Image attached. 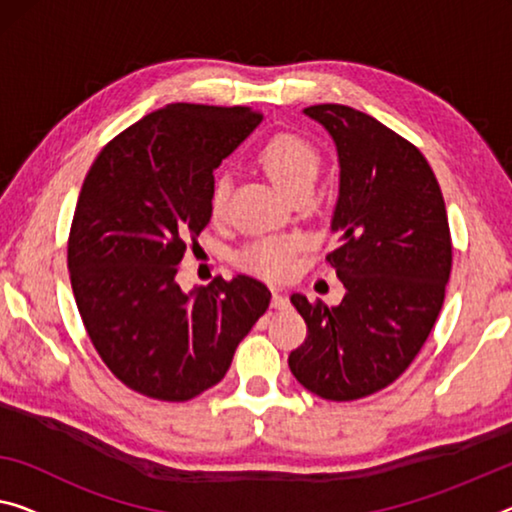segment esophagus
<instances>
[{
    "label": "esophagus",
    "mask_w": 512,
    "mask_h": 512,
    "mask_svg": "<svg viewBox=\"0 0 512 512\" xmlns=\"http://www.w3.org/2000/svg\"><path fill=\"white\" fill-rule=\"evenodd\" d=\"M290 297L279 288H272V309H288Z\"/></svg>",
    "instance_id": "obj_1"
}]
</instances>
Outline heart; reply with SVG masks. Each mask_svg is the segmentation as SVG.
<instances>
[{
  "label": "heart",
  "mask_w": 512,
  "mask_h": 512,
  "mask_svg": "<svg viewBox=\"0 0 512 512\" xmlns=\"http://www.w3.org/2000/svg\"><path fill=\"white\" fill-rule=\"evenodd\" d=\"M256 160L261 164L267 178H270L272 183L277 185V190L286 194L288 199L300 190H311L320 171V153L309 144V141L297 135H290V132L274 135L261 151H258ZM229 192V178L217 176L212 180L208 196L212 217H219L226 210ZM297 247H300L297 240L265 238L242 251L240 263L251 272L277 279L290 272V267L295 263Z\"/></svg>",
  "instance_id": "obj_1"
}]
</instances>
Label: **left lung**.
<instances>
[{"label": "left lung", "instance_id": "8db88e82", "mask_svg": "<svg viewBox=\"0 0 512 512\" xmlns=\"http://www.w3.org/2000/svg\"><path fill=\"white\" fill-rule=\"evenodd\" d=\"M304 114L336 146V249L327 261L345 295L338 306L290 297L306 341L288 366L320 398L357 400L405 373L442 311L453 256L446 206L426 157L387 125L345 105Z\"/></svg>", "mask_w": 512, "mask_h": 512}]
</instances>
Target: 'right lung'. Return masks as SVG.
<instances>
[{"mask_svg":"<svg viewBox=\"0 0 512 512\" xmlns=\"http://www.w3.org/2000/svg\"><path fill=\"white\" fill-rule=\"evenodd\" d=\"M258 123L251 107L174 102L109 141L84 178L68 238L77 309L109 371L148 398L215 387L270 306L245 274L190 293L176 281L210 222L212 171Z\"/></svg>","mask_w":512,"mask_h":512,"instance_id":"1","label":"right lung"}]
</instances>
